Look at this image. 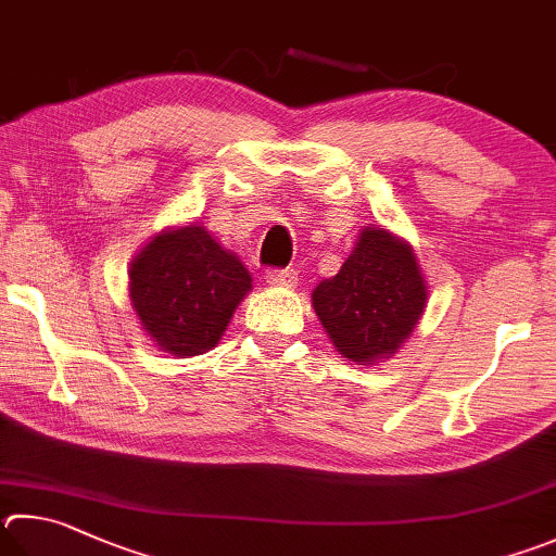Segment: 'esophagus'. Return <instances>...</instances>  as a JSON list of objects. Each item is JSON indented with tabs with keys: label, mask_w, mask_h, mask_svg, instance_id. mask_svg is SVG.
<instances>
[{
	"label": "esophagus",
	"mask_w": 556,
	"mask_h": 556,
	"mask_svg": "<svg viewBox=\"0 0 556 556\" xmlns=\"http://www.w3.org/2000/svg\"><path fill=\"white\" fill-rule=\"evenodd\" d=\"M267 285L271 287H296V271L294 269H267Z\"/></svg>",
	"instance_id": "34e87169"
}]
</instances>
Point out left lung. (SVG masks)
Masks as SVG:
<instances>
[{
    "label": "left lung",
    "instance_id": "obj_1",
    "mask_svg": "<svg viewBox=\"0 0 556 556\" xmlns=\"http://www.w3.org/2000/svg\"><path fill=\"white\" fill-rule=\"evenodd\" d=\"M311 301L340 355L371 365L410 338L428 287L406 240L387 228H365L338 275L323 279Z\"/></svg>",
    "mask_w": 556,
    "mask_h": 556
}]
</instances>
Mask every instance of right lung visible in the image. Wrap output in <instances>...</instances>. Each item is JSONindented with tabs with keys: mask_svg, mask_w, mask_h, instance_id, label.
<instances>
[{
	"mask_svg": "<svg viewBox=\"0 0 556 556\" xmlns=\"http://www.w3.org/2000/svg\"><path fill=\"white\" fill-rule=\"evenodd\" d=\"M130 304L155 345L194 357L218 345L252 277L233 252L201 224L167 228L138 252L128 269Z\"/></svg>",
	"mask_w": 556,
	"mask_h": 556,
	"instance_id": "right-lung-1",
	"label": "right lung"
}]
</instances>
